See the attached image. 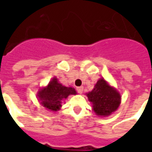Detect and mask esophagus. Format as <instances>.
Segmentation results:
<instances>
[{
	"label": "esophagus",
	"mask_w": 152,
	"mask_h": 152,
	"mask_svg": "<svg viewBox=\"0 0 152 152\" xmlns=\"http://www.w3.org/2000/svg\"><path fill=\"white\" fill-rule=\"evenodd\" d=\"M83 89H84V88H83L82 86H80V87H77V88H76V90H77L78 94H82Z\"/></svg>",
	"instance_id": "34e87169"
}]
</instances>
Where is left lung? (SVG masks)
Wrapping results in <instances>:
<instances>
[{
    "label": "left lung",
    "instance_id": "obj_1",
    "mask_svg": "<svg viewBox=\"0 0 152 152\" xmlns=\"http://www.w3.org/2000/svg\"><path fill=\"white\" fill-rule=\"evenodd\" d=\"M96 115L107 116L116 111L121 104V94L103 78L98 80L91 92L86 94Z\"/></svg>",
    "mask_w": 152,
    "mask_h": 152
}]
</instances>
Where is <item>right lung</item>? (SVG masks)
<instances>
[{
  "label": "right lung",
  "instance_id": "1",
  "mask_svg": "<svg viewBox=\"0 0 152 152\" xmlns=\"http://www.w3.org/2000/svg\"><path fill=\"white\" fill-rule=\"evenodd\" d=\"M72 94H76L74 88L63 86L56 77H53L46 87L39 90L37 96L43 107L52 112H57L62 107L63 100Z\"/></svg>",
  "mask_w": 152,
  "mask_h": 152
}]
</instances>
